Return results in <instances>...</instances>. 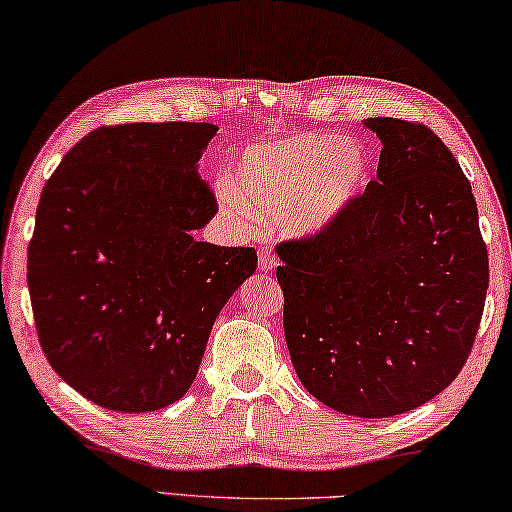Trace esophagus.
<instances>
[{
  "label": "esophagus",
  "mask_w": 512,
  "mask_h": 512,
  "mask_svg": "<svg viewBox=\"0 0 512 512\" xmlns=\"http://www.w3.org/2000/svg\"><path fill=\"white\" fill-rule=\"evenodd\" d=\"M274 267H277V258H274L270 251H261V258H258V270L272 272Z\"/></svg>",
  "instance_id": "obj_1"
}]
</instances>
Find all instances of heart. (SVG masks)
Returning a JSON list of instances; mask_svg holds the SVG:
<instances>
[{
	"mask_svg": "<svg viewBox=\"0 0 512 512\" xmlns=\"http://www.w3.org/2000/svg\"><path fill=\"white\" fill-rule=\"evenodd\" d=\"M371 153L355 139L295 132L242 153L219 201L235 222H277L288 238H316L348 215L371 180Z\"/></svg>",
	"mask_w": 512,
	"mask_h": 512,
	"instance_id": "obj_1",
	"label": "heart"
}]
</instances>
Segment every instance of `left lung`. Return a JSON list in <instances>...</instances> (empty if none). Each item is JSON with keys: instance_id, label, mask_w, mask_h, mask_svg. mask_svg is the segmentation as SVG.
<instances>
[{"instance_id": "left-lung-1", "label": "left lung", "mask_w": 512, "mask_h": 512, "mask_svg": "<svg viewBox=\"0 0 512 512\" xmlns=\"http://www.w3.org/2000/svg\"><path fill=\"white\" fill-rule=\"evenodd\" d=\"M377 178L327 233L277 249L283 332L322 405L384 419L428 403L465 366L487 249L469 180L426 125L366 119Z\"/></svg>"}]
</instances>
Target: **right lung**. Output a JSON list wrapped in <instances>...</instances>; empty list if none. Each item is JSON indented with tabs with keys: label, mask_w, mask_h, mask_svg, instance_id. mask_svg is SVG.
Masks as SVG:
<instances>
[{
	"label": "right lung",
	"mask_w": 512,
	"mask_h": 512,
	"mask_svg": "<svg viewBox=\"0 0 512 512\" xmlns=\"http://www.w3.org/2000/svg\"><path fill=\"white\" fill-rule=\"evenodd\" d=\"M212 123L100 128L43 187L27 279L38 341L84 398L162 410L190 391L212 325L256 251L199 242L215 217L199 160Z\"/></svg>",
	"instance_id": "1"
}]
</instances>
